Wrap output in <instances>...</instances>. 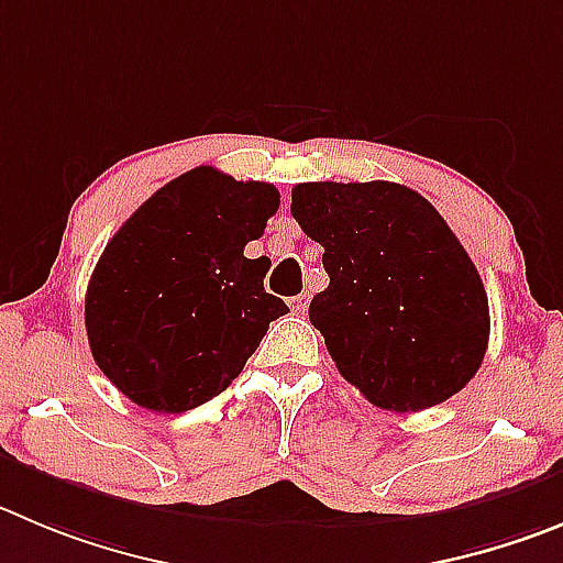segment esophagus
<instances>
[{"instance_id": "obj_1", "label": "esophagus", "mask_w": 563, "mask_h": 563, "mask_svg": "<svg viewBox=\"0 0 563 563\" xmlns=\"http://www.w3.org/2000/svg\"><path fill=\"white\" fill-rule=\"evenodd\" d=\"M308 299H311L308 294H299V297H294L291 299V311L294 313H306L308 311Z\"/></svg>"}]
</instances>
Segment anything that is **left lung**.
<instances>
[{
    "label": "left lung",
    "mask_w": 563,
    "mask_h": 563,
    "mask_svg": "<svg viewBox=\"0 0 563 563\" xmlns=\"http://www.w3.org/2000/svg\"><path fill=\"white\" fill-rule=\"evenodd\" d=\"M291 217L330 286L308 317L341 377L386 411L459 394L488 346V297L439 210L400 183H299Z\"/></svg>",
    "instance_id": "1"
}]
</instances>
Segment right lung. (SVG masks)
<instances>
[{
	"label": "right lung",
	"mask_w": 563,
	"mask_h": 563,
	"mask_svg": "<svg viewBox=\"0 0 563 563\" xmlns=\"http://www.w3.org/2000/svg\"><path fill=\"white\" fill-rule=\"evenodd\" d=\"M280 205L272 183L197 166L157 188L115 230L86 294L91 355L124 397L183 413L222 394L288 313L246 257Z\"/></svg>",
	"instance_id": "obj_1"
}]
</instances>
